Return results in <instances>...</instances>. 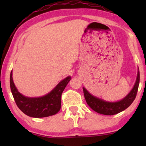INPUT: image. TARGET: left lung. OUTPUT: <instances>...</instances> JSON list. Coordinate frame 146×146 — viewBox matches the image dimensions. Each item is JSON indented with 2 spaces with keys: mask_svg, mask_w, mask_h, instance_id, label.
<instances>
[{
  "mask_svg": "<svg viewBox=\"0 0 146 146\" xmlns=\"http://www.w3.org/2000/svg\"><path fill=\"white\" fill-rule=\"evenodd\" d=\"M139 83V71L138 68L136 81L133 88L131 89L128 94L121 100L115 102H106L102 99L94 96L90 93L88 92L85 88L83 87L84 95L88 105L93 110L97 113L104 115H111L116 114L127 108L134 100L138 90Z\"/></svg>",
  "mask_w": 146,
  "mask_h": 146,
  "instance_id": "obj_1",
  "label": "left lung"
}]
</instances>
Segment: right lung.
I'll return each mask as SVG.
<instances>
[{
	"mask_svg": "<svg viewBox=\"0 0 146 146\" xmlns=\"http://www.w3.org/2000/svg\"><path fill=\"white\" fill-rule=\"evenodd\" d=\"M68 76L58 84L46 95L38 98H29L21 94L14 84L13 71L10 76V86L13 98L19 108L26 115L33 117H44L54 115L61 108V96L70 80Z\"/></svg>",
	"mask_w": 146,
	"mask_h": 146,
	"instance_id": "right-lung-1",
	"label": "right lung"
}]
</instances>
